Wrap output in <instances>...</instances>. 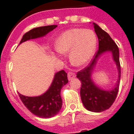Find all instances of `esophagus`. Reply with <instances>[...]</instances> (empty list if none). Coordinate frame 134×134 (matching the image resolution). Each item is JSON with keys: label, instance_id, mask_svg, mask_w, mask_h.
I'll list each match as a JSON object with an SVG mask.
<instances>
[{"label": "esophagus", "instance_id": "1", "mask_svg": "<svg viewBox=\"0 0 134 134\" xmlns=\"http://www.w3.org/2000/svg\"><path fill=\"white\" fill-rule=\"evenodd\" d=\"M67 76H68V79L71 81L76 77V74L75 73H74L73 71H69L67 74Z\"/></svg>", "mask_w": 134, "mask_h": 134}]
</instances>
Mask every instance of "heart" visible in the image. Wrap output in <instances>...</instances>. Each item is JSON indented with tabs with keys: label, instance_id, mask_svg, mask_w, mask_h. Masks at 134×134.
Masks as SVG:
<instances>
[{
	"label": "heart",
	"instance_id": "b5f03b06",
	"mask_svg": "<svg viewBox=\"0 0 134 134\" xmlns=\"http://www.w3.org/2000/svg\"><path fill=\"white\" fill-rule=\"evenodd\" d=\"M97 39L91 30L84 28L69 29L58 37L55 47L61 54L69 53L70 63L75 66H82L93 56Z\"/></svg>",
	"mask_w": 134,
	"mask_h": 134
}]
</instances>
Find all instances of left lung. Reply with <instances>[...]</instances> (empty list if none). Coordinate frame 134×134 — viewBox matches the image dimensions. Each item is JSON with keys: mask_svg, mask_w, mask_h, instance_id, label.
I'll list each match as a JSON object with an SVG mask.
<instances>
[{"mask_svg": "<svg viewBox=\"0 0 134 134\" xmlns=\"http://www.w3.org/2000/svg\"><path fill=\"white\" fill-rule=\"evenodd\" d=\"M93 26L99 40V49L89 65L83 70L79 71L76 77L81 82L80 94L82 103L85 108L92 112L99 113L110 108L116 99L120 81L121 68L119 48L115 42L110 35L106 31L102 30L97 24L93 23ZM107 52L111 53L113 59L119 71V79L114 88L110 91H105L99 87L91 79V74L98 60L102 54Z\"/></svg>", "mask_w": 134, "mask_h": 134, "instance_id": "8db88e82", "label": "left lung"}]
</instances>
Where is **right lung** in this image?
I'll return each mask as SVG.
<instances>
[{"mask_svg":"<svg viewBox=\"0 0 134 134\" xmlns=\"http://www.w3.org/2000/svg\"><path fill=\"white\" fill-rule=\"evenodd\" d=\"M56 27L57 25H51L33 28L24 35L19 44L26 41L45 36ZM67 83V74L61 70L55 74L50 87L44 94L37 97H27L19 93V96L23 104L32 113L39 118H50L58 114L62 108L60 91Z\"/></svg>","mask_w":134,"mask_h":134,"instance_id":"obj_1","label":"right lung"}]
</instances>
